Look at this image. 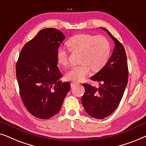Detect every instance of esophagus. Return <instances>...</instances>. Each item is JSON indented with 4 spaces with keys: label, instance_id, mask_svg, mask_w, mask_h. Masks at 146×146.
<instances>
[{
    "label": "esophagus",
    "instance_id": "obj_1",
    "mask_svg": "<svg viewBox=\"0 0 146 146\" xmlns=\"http://www.w3.org/2000/svg\"><path fill=\"white\" fill-rule=\"evenodd\" d=\"M76 85H78V83H75V82H73V83H71V87H73L74 86Z\"/></svg>",
    "mask_w": 146,
    "mask_h": 146
}]
</instances>
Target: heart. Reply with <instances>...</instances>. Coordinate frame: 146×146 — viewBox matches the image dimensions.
<instances>
[{"label": "heart", "instance_id": "b5f03b06", "mask_svg": "<svg viewBox=\"0 0 146 146\" xmlns=\"http://www.w3.org/2000/svg\"><path fill=\"white\" fill-rule=\"evenodd\" d=\"M67 45L73 52L81 53V65L71 67L65 73L67 80L75 82L83 81L91 72L98 71L105 66L111 53V45L106 37L81 34L73 36L67 41ZM57 62L61 66L68 65V53L64 49L57 50Z\"/></svg>", "mask_w": 146, "mask_h": 146}]
</instances>
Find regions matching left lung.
I'll return each instance as SVG.
<instances>
[{
    "label": "left lung",
    "mask_w": 146,
    "mask_h": 146,
    "mask_svg": "<svg viewBox=\"0 0 146 146\" xmlns=\"http://www.w3.org/2000/svg\"><path fill=\"white\" fill-rule=\"evenodd\" d=\"M107 32L114 42V48L108 62L101 70L92 76L91 79L99 83V88L83 84L85 94L82 104L87 114L97 119L110 116L118 107L128 83V68L124 46L108 30Z\"/></svg>",
    "instance_id": "1"
}]
</instances>
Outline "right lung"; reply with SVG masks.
Listing matches in <instances>:
<instances>
[{"label": "right lung", "instance_id": "add662e5", "mask_svg": "<svg viewBox=\"0 0 146 146\" xmlns=\"http://www.w3.org/2000/svg\"><path fill=\"white\" fill-rule=\"evenodd\" d=\"M65 39L55 28H45L24 45L16 63V78L23 103L33 116L48 119L59 111L70 89L62 83L57 50Z\"/></svg>", "mask_w": 146, "mask_h": 146}]
</instances>
